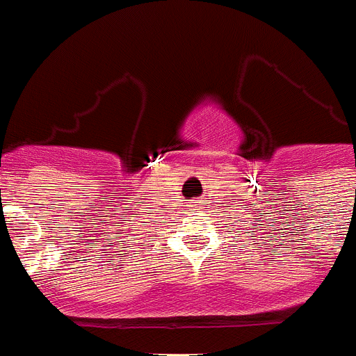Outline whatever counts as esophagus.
Returning a JSON list of instances; mask_svg holds the SVG:
<instances>
[{
  "label": "esophagus",
  "mask_w": 356,
  "mask_h": 356,
  "mask_svg": "<svg viewBox=\"0 0 356 356\" xmlns=\"http://www.w3.org/2000/svg\"><path fill=\"white\" fill-rule=\"evenodd\" d=\"M188 208H190L192 212H199V210H201V201H199V199H192V201L188 203Z\"/></svg>",
  "instance_id": "1"
}]
</instances>
